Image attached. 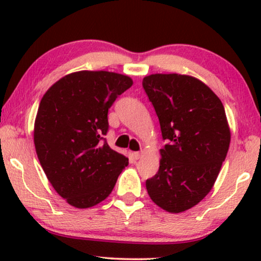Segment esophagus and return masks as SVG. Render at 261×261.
I'll return each instance as SVG.
<instances>
[{
  "mask_svg": "<svg viewBox=\"0 0 261 261\" xmlns=\"http://www.w3.org/2000/svg\"><path fill=\"white\" fill-rule=\"evenodd\" d=\"M142 154H144V153H142V152H134L133 155H134L135 159H140Z\"/></svg>",
  "mask_w": 261,
  "mask_h": 261,
  "instance_id": "obj_1",
  "label": "esophagus"
}]
</instances>
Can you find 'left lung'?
I'll return each mask as SVG.
<instances>
[{
	"instance_id": "obj_1",
	"label": "left lung",
	"mask_w": 261,
	"mask_h": 261,
	"mask_svg": "<svg viewBox=\"0 0 261 261\" xmlns=\"http://www.w3.org/2000/svg\"><path fill=\"white\" fill-rule=\"evenodd\" d=\"M167 145L159 171L146 180L149 197L169 213L198 204L212 190L226 159L230 129L221 99L188 74L154 73L142 80Z\"/></svg>"
}]
</instances>
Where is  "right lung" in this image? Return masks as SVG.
<instances>
[{
  "instance_id": "right-lung-1",
  "label": "right lung",
  "mask_w": 261,
  "mask_h": 261,
  "mask_svg": "<svg viewBox=\"0 0 261 261\" xmlns=\"http://www.w3.org/2000/svg\"><path fill=\"white\" fill-rule=\"evenodd\" d=\"M133 84L126 74L77 71L42 96L34 122V145L44 172L70 205L94 206L108 197L128 158L103 142L108 109Z\"/></svg>"
}]
</instances>
